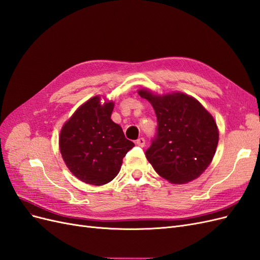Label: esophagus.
I'll return each instance as SVG.
<instances>
[{"label":"esophagus","instance_id":"obj_1","mask_svg":"<svg viewBox=\"0 0 260 260\" xmlns=\"http://www.w3.org/2000/svg\"><path fill=\"white\" fill-rule=\"evenodd\" d=\"M137 145L139 146H144L145 145V140L144 138H140L137 140Z\"/></svg>","mask_w":260,"mask_h":260}]
</instances>
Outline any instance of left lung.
<instances>
[{
  "mask_svg": "<svg viewBox=\"0 0 260 260\" xmlns=\"http://www.w3.org/2000/svg\"><path fill=\"white\" fill-rule=\"evenodd\" d=\"M153 106L158 127L145 155L155 171L172 184L199 178L214 158L219 130L215 118L195 98L183 92L157 94L140 89Z\"/></svg>",
  "mask_w": 260,
  "mask_h": 260,
  "instance_id": "8db88e82",
  "label": "left lung"
}]
</instances>
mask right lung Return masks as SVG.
Segmentation results:
<instances>
[{
  "mask_svg": "<svg viewBox=\"0 0 260 260\" xmlns=\"http://www.w3.org/2000/svg\"><path fill=\"white\" fill-rule=\"evenodd\" d=\"M114 106V101L93 96L77 108L59 133V151L66 166L88 184L111 182L119 174L123 157L135 146L111 119Z\"/></svg>",
  "mask_w": 260,
  "mask_h": 260,
  "instance_id": "obj_1",
  "label": "right lung"
}]
</instances>
